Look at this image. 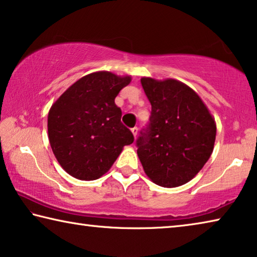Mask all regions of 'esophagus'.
<instances>
[{
	"label": "esophagus",
	"mask_w": 257,
	"mask_h": 257,
	"mask_svg": "<svg viewBox=\"0 0 257 257\" xmlns=\"http://www.w3.org/2000/svg\"><path fill=\"white\" fill-rule=\"evenodd\" d=\"M131 131H132V133H133V136H134V138H136L137 137V134H138V132H139V128L137 127V126H136V127H133V128H131Z\"/></svg>",
	"instance_id": "esophagus-1"
}]
</instances>
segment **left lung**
<instances>
[{
    "label": "left lung",
    "instance_id": "left-lung-1",
    "mask_svg": "<svg viewBox=\"0 0 257 257\" xmlns=\"http://www.w3.org/2000/svg\"><path fill=\"white\" fill-rule=\"evenodd\" d=\"M151 103L150 124L137 140L147 176L164 188L186 184L213 153L216 123L200 96L173 78L142 77Z\"/></svg>",
    "mask_w": 257,
    "mask_h": 257
}]
</instances>
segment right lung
Here are the masks:
<instances>
[{
  "label": "right lung",
  "instance_id": "obj_1",
  "mask_svg": "<svg viewBox=\"0 0 257 257\" xmlns=\"http://www.w3.org/2000/svg\"><path fill=\"white\" fill-rule=\"evenodd\" d=\"M131 79L110 71L91 73L70 85L50 108V146L69 175L82 181L101 178L124 146L134 141L115 103L117 94Z\"/></svg>",
  "mask_w": 257,
  "mask_h": 257
}]
</instances>
